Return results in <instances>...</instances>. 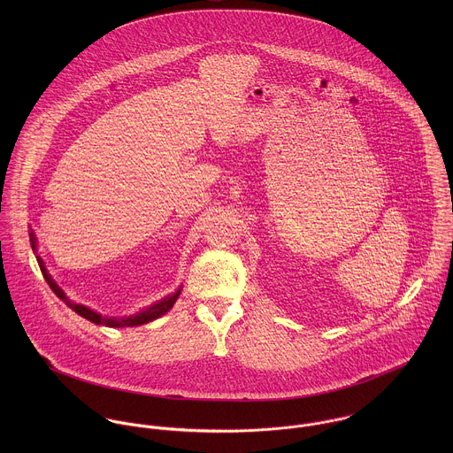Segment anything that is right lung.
Segmentation results:
<instances>
[{"label": "right lung", "mask_w": 453, "mask_h": 453, "mask_svg": "<svg viewBox=\"0 0 453 453\" xmlns=\"http://www.w3.org/2000/svg\"><path fill=\"white\" fill-rule=\"evenodd\" d=\"M29 239H31V248H33V251L38 253L36 237H35V232H33V230L29 232ZM36 259H38V265H40V270H42L45 280L49 282L50 289L58 295L59 300H63L71 311H74L78 316L85 318L87 321H90V323L94 324H101V326H108V327H130V326H141V324L151 323V321L162 318L165 312H169V311L173 309V305L176 303V300L180 298V295H181V288H180L176 293L167 295L165 298H162V300L151 303L150 307H146V309H142V311H139V312H135V314H132V316L110 318V316H103V314H99V312H96V311H92V309H88V307H85V305H81V303H76V302L69 300V298L65 296V291L61 289V286H59V284L52 279V275L49 273V270H47L43 259L40 258L38 255H36Z\"/></svg>", "instance_id": "right-lung-1"}]
</instances>
